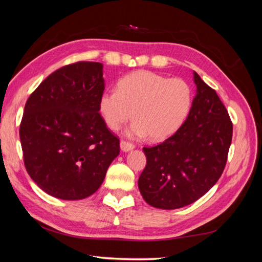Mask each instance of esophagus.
Returning <instances> with one entry per match:
<instances>
[{
    "label": "esophagus",
    "instance_id": "obj_1",
    "mask_svg": "<svg viewBox=\"0 0 262 262\" xmlns=\"http://www.w3.org/2000/svg\"><path fill=\"white\" fill-rule=\"evenodd\" d=\"M120 148H121L122 151L127 152V151L133 150V149L135 148V146L130 142H127V141H121V142H120Z\"/></svg>",
    "mask_w": 262,
    "mask_h": 262
}]
</instances>
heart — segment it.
I'll use <instances>...</instances> for the list:
<instances>
[{"mask_svg": "<svg viewBox=\"0 0 262 262\" xmlns=\"http://www.w3.org/2000/svg\"><path fill=\"white\" fill-rule=\"evenodd\" d=\"M192 105V91L184 79L168 78L151 71H136L120 79L116 91L99 99V112L106 126L118 130L133 116L129 138L163 141L180 129Z\"/></svg>", "mask_w": 262, "mask_h": 262, "instance_id": "heart-1", "label": "heart"}]
</instances>
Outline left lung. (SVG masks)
<instances>
[{"label": "left lung", "instance_id": "left-lung-1", "mask_svg": "<svg viewBox=\"0 0 262 262\" xmlns=\"http://www.w3.org/2000/svg\"><path fill=\"white\" fill-rule=\"evenodd\" d=\"M196 84L189 115L175 134L143 148L147 165L139 178L144 201L157 209L192 204L217 183L232 141V122L221 99L193 72Z\"/></svg>", "mask_w": 262, "mask_h": 262}]
</instances>
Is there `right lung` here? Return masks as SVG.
<instances>
[{"mask_svg":"<svg viewBox=\"0 0 262 262\" xmlns=\"http://www.w3.org/2000/svg\"><path fill=\"white\" fill-rule=\"evenodd\" d=\"M103 65L79 61L60 68L29 97L19 127L24 164L52 197L93 194L120 152V141L99 113Z\"/></svg>","mask_w":262,"mask_h":262,"instance_id":"right-lung-1","label":"right lung"}]
</instances>
